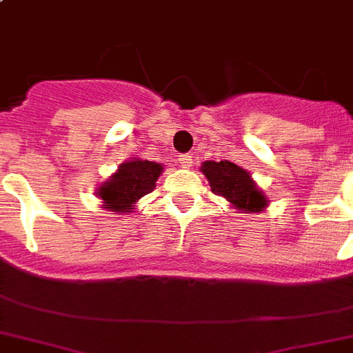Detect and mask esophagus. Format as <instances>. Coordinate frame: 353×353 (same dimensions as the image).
I'll return each instance as SVG.
<instances>
[{
	"instance_id": "1",
	"label": "esophagus",
	"mask_w": 353,
	"mask_h": 353,
	"mask_svg": "<svg viewBox=\"0 0 353 353\" xmlns=\"http://www.w3.org/2000/svg\"><path fill=\"white\" fill-rule=\"evenodd\" d=\"M177 163H179L183 168H190L192 167V163H194V156L192 154L179 156V158H177Z\"/></svg>"
}]
</instances>
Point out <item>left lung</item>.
I'll list each match as a JSON object with an SVG mask.
<instances>
[{"instance_id":"1","label":"left lung","mask_w":353,"mask_h":353,"mask_svg":"<svg viewBox=\"0 0 353 353\" xmlns=\"http://www.w3.org/2000/svg\"><path fill=\"white\" fill-rule=\"evenodd\" d=\"M201 172L208 177L211 192L231 202L234 210L241 213H259L268 206V199L257 188L250 172L245 168L223 161H204Z\"/></svg>"}]
</instances>
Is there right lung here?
Wrapping results in <instances>:
<instances>
[{
    "instance_id": "add662e5",
    "label": "right lung",
    "mask_w": 353,
    "mask_h": 353,
    "mask_svg": "<svg viewBox=\"0 0 353 353\" xmlns=\"http://www.w3.org/2000/svg\"><path fill=\"white\" fill-rule=\"evenodd\" d=\"M163 172V165L147 159H128L119 165L117 172L97 188L96 195L103 208L113 213H130L143 195L156 188V181Z\"/></svg>"
}]
</instances>
